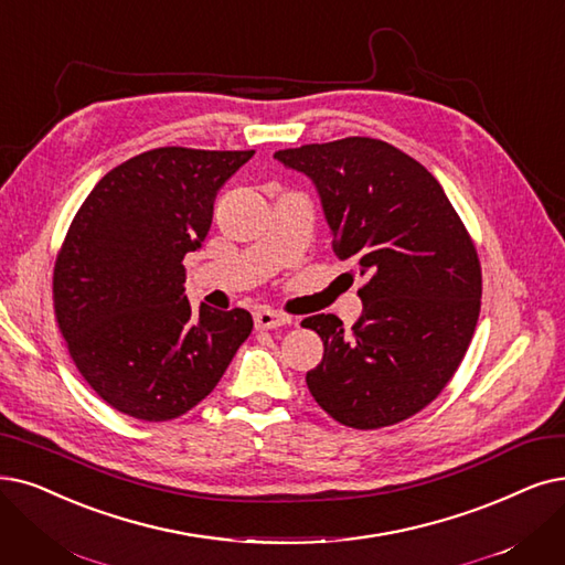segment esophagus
I'll list each match as a JSON object with an SVG mask.
<instances>
[{"label":"esophagus","mask_w":565,"mask_h":565,"mask_svg":"<svg viewBox=\"0 0 565 565\" xmlns=\"http://www.w3.org/2000/svg\"><path fill=\"white\" fill-rule=\"evenodd\" d=\"M287 324H291L289 315L268 310V308H262V310L255 312V327L257 329H278V327H287Z\"/></svg>","instance_id":"34e87169"}]
</instances>
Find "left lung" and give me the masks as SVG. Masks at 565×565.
Listing matches in <instances>:
<instances>
[{"mask_svg": "<svg viewBox=\"0 0 565 565\" xmlns=\"http://www.w3.org/2000/svg\"><path fill=\"white\" fill-rule=\"evenodd\" d=\"M320 194L333 253L366 285L364 312L345 329L312 315L324 356L306 385L335 422L380 428L426 408L470 345L482 270L461 217L438 180L411 154L366 137L278 150Z\"/></svg>", "mask_w": 565, "mask_h": 565, "instance_id": "left-lung-1", "label": "left lung"}]
</instances>
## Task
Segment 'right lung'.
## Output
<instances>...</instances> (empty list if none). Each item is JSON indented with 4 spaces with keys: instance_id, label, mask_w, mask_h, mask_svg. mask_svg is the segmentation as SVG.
<instances>
[{
    "instance_id": "add662e5",
    "label": "right lung",
    "mask_w": 565,
    "mask_h": 565,
    "mask_svg": "<svg viewBox=\"0 0 565 565\" xmlns=\"http://www.w3.org/2000/svg\"><path fill=\"white\" fill-rule=\"evenodd\" d=\"M253 154L154 148L110 169L78 209L55 262V318L110 408L143 422L185 415L250 335L243 308L190 306L183 259L204 243L220 188Z\"/></svg>"
}]
</instances>
